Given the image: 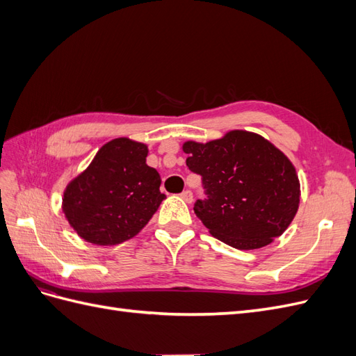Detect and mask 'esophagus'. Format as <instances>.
<instances>
[{"label":"esophagus","mask_w":356,"mask_h":356,"mask_svg":"<svg viewBox=\"0 0 356 356\" xmlns=\"http://www.w3.org/2000/svg\"><path fill=\"white\" fill-rule=\"evenodd\" d=\"M181 199L184 200V202H187V203H191L193 202V195H191V191L190 190H184L181 193Z\"/></svg>","instance_id":"34e87169"}]
</instances>
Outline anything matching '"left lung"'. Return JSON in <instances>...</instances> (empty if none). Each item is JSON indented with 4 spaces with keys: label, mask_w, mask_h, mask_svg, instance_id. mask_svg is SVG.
Returning <instances> with one entry per match:
<instances>
[{
    "label": "left lung",
    "mask_w": 356,
    "mask_h": 356,
    "mask_svg": "<svg viewBox=\"0 0 356 356\" xmlns=\"http://www.w3.org/2000/svg\"><path fill=\"white\" fill-rule=\"evenodd\" d=\"M182 152L203 178L208 199L196 202L195 213L213 238L251 251L293 222L301 195L297 170L268 139L234 129L209 143L186 141Z\"/></svg>",
    "instance_id": "obj_1"
}]
</instances>
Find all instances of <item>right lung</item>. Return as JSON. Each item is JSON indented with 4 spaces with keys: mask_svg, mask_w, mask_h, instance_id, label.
<instances>
[{
    "mask_svg": "<svg viewBox=\"0 0 356 356\" xmlns=\"http://www.w3.org/2000/svg\"><path fill=\"white\" fill-rule=\"evenodd\" d=\"M148 147L131 138L111 139L90 165L68 182L62 212L74 232L92 245L132 239L159 209L160 175L147 165Z\"/></svg>",
    "mask_w": 356,
    "mask_h": 356,
    "instance_id": "1",
    "label": "right lung"
}]
</instances>
